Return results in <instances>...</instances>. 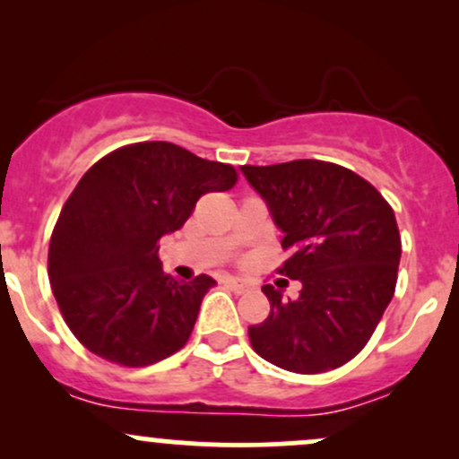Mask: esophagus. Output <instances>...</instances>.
I'll return each mask as SVG.
<instances>
[{
    "label": "esophagus",
    "mask_w": 459,
    "mask_h": 459,
    "mask_svg": "<svg viewBox=\"0 0 459 459\" xmlns=\"http://www.w3.org/2000/svg\"><path fill=\"white\" fill-rule=\"evenodd\" d=\"M222 282L226 284V287L233 289L235 293H247V291H250V287H247V284H246L244 281H239V278H230V276H226Z\"/></svg>",
    "instance_id": "obj_1"
}]
</instances>
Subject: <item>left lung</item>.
<instances>
[{
	"label": "left lung",
	"mask_w": 459,
	"mask_h": 459,
	"mask_svg": "<svg viewBox=\"0 0 459 459\" xmlns=\"http://www.w3.org/2000/svg\"><path fill=\"white\" fill-rule=\"evenodd\" d=\"M265 198L289 252L278 273L299 298L263 287L270 315L250 325L252 350L293 373L343 367L380 324L394 296L402 237L386 198L350 168L319 160L241 166Z\"/></svg>",
	"instance_id": "1"
}]
</instances>
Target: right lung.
Listing matches in <instances>:
<instances>
[{
    "label": "right lung",
    "mask_w": 459,
    "mask_h": 459,
    "mask_svg": "<svg viewBox=\"0 0 459 459\" xmlns=\"http://www.w3.org/2000/svg\"><path fill=\"white\" fill-rule=\"evenodd\" d=\"M230 163L170 142H135L79 178L49 241L51 289L75 339L120 367H146L189 341L213 278L178 282L163 272L160 239L209 192L237 183Z\"/></svg>",
    "instance_id": "add662e5"
}]
</instances>
